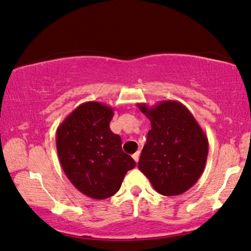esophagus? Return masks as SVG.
<instances>
[{"label": "esophagus", "instance_id": "1", "mask_svg": "<svg viewBox=\"0 0 251 251\" xmlns=\"http://www.w3.org/2000/svg\"><path fill=\"white\" fill-rule=\"evenodd\" d=\"M133 158L136 161V163H138V159H139V151H136L135 154H133Z\"/></svg>", "mask_w": 251, "mask_h": 251}]
</instances>
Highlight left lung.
I'll use <instances>...</instances> for the list:
<instances>
[{"instance_id": "1", "label": "left lung", "mask_w": 251, "mask_h": 251, "mask_svg": "<svg viewBox=\"0 0 251 251\" xmlns=\"http://www.w3.org/2000/svg\"><path fill=\"white\" fill-rule=\"evenodd\" d=\"M151 121L138 168L157 193L176 196L196 184L205 168L208 139L196 118L177 100L137 104Z\"/></svg>"}]
</instances>
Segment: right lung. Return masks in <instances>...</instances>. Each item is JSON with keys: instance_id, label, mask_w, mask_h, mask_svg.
Wrapping results in <instances>:
<instances>
[{"instance_id": "obj_1", "label": "right lung", "mask_w": 251, "mask_h": 251, "mask_svg": "<svg viewBox=\"0 0 251 251\" xmlns=\"http://www.w3.org/2000/svg\"><path fill=\"white\" fill-rule=\"evenodd\" d=\"M114 108L99 101L77 106L56 130V150L61 166L80 193L93 199H106L121 188L135 160L122 150L120 135L109 123Z\"/></svg>"}]
</instances>
